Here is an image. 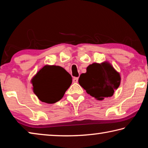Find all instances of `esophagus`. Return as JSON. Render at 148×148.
Listing matches in <instances>:
<instances>
[{
    "instance_id": "esophagus-1",
    "label": "esophagus",
    "mask_w": 148,
    "mask_h": 148,
    "mask_svg": "<svg viewBox=\"0 0 148 148\" xmlns=\"http://www.w3.org/2000/svg\"><path fill=\"white\" fill-rule=\"evenodd\" d=\"M77 82H78V77H74V78H73L74 83H77Z\"/></svg>"
}]
</instances>
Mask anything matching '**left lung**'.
I'll use <instances>...</instances> for the list:
<instances>
[{
	"label": "left lung",
	"instance_id": "8db88e82",
	"mask_svg": "<svg viewBox=\"0 0 148 148\" xmlns=\"http://www.w3.org/2000/svg\"><path fill=\"white\" fill-rule=\"evenodd\" d=\"M86 70L80 75L78 82L87 93L99 101L113 96L121 83V76L109 62H94Z\"/></svg>",
	"mask_w": 148,
	"mask_h": 148
}]
</instances>
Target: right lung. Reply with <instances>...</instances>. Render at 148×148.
<instances>
[{"mask_svg": "<svg viewBox=\"0 0 148 148\" xmlns=\"http://www.w3.org/2000/svg\"><path fill=\"white\" fill-rule=\"evenodd\" d=\"M32 91L40 101L53 104L63 97L72 84V77L62 67L46 64L31 79Z\"/></svg>", "mask_w": 148, "mask_h": 148, "instance_id": "obj_1", "label": "right lung"}]
</instances>
